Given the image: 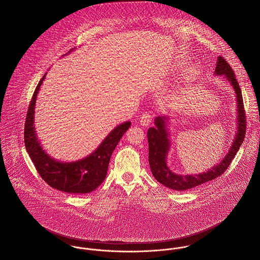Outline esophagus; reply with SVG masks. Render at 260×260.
Listing matches in <instances>:
<instances>
[{
	"label": "esophagus",
	"instance_id": "obj_1",
	"mask_svg": "<svg viewBox=\"0 0 260 260\" xmlns=\"http://www.w3.org/2000/svg\"><path fill=\"white\" fill-rule=\"evenodd\" d=\"M152 121V115L150 113H143L140 117V122L141 125L147 126Z\"/></svg>",
	"mask_w": 260,
	"mask_h": 260
}]
</instances>
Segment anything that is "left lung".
Segmentation results:
<instances>
[{"instance_id": "8db88e82", "label": "left lung", "mask_w": 260, "mask_h": 260, "mask_svg": "<svg viewBox=\"0 0 260 260\" xmlns=\"http://www.w3.org/2000/svg\"><path fill=\"white\" fill-rule=\"evenodd\" d=\"M214 74L223 76V78L232 85L236 93L237 99V133L232 146L222 160L210 168L208 171L195 175H179L170 170L167 165V155L170 150L171 141L169 133V118L157 117L154 120L155 126L149 127L147 131L148 140V161L154 178L162 185L172 190L183 191L192 189L201 184L212 181L221 175L230 166L232 160L237 155L241 143L243 142L246 131V119L243 108V100L240 85L235 76L234 70L230 64L219 56Z\"/></svg>"}]
</instances>
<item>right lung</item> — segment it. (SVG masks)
Returning a JSON list of instances; mask_svg holds the SVG:
<instances>
[{
	"label": "right lung",
	"mask_w": 260,
	"mask_h": 260,
	"mask_svg": "<svg viewBox=\"0 0 260 260\" xmlns=\"http://www.w3.org/2000/svg\"><path fill=\"white\" fill-rule=\"evenodd\" d=\"M71 49L69 52L73 51ZM36 88L24 124V145L40 177L52 188L69 194H86L97 189L107 176L109 162L121 137L131 126L125 121L116 126L91 154L82 159L63 162L51 157L41 146L35 126V109L40 86Z\"/></svg>",
	"instance_id": "right-lung-1"
}]
</instances>
